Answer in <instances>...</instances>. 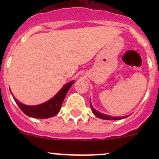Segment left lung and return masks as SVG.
I'll list each match as a JSON object with an SVG mask.
<instances>
[{
    "label": "left lung",
    "mask_w": 159,
    "mask_h": 159,
    "mask_svg": "<svg viewBox=\"0 0 159 159\" xmlns=\"http://www.w3.org/2000/svg\"><path fill=\"white\" fill-rule=\"evenodd\" d=\"M91 108H92V111L93 112V114L95 115L96 117L99 118V119H107V120H119V119H124V118H127V116H124V117H112V116H107V115H105V114H102L99 113V112L97 111L96 110H95L92 107V103H91Z\"/></svg>",
    "instance_id": "obj_1"
}]
</instances>
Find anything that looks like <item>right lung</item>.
Returning <instances> with one entry per match:
<instances>
[{
    "mask_svg": "<svg viewBox=\"0 0 159 159\" xmlns=\"http://www.w3.org/2000/svg\"><path fill=\"white\" fill-rule=\"evenodd\" d=\"M74 82L75 81H71V82L67 83L53 98L40 105L28 106V105L20 102L14 97L13 99L18 107L21 109L22 111L28 116L36 118V119H48V118L53 117L60 111L63 101L67 95V92H68V90L74 84Z\"/></svg>",
    "mask_w": 159,
    "mask_h": 159,
    "instance_id": "right-lung-1",
    "label": "right lung"
}]
</instances>
